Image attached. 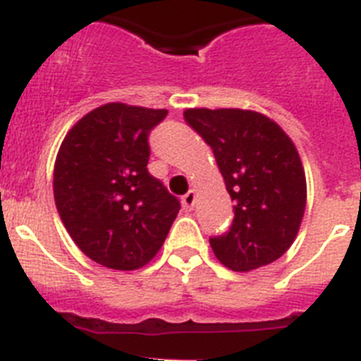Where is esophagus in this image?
Masks as SVG:
<instances>
[{"label": "esophagus", "instance_id": "34e87169", "mask_svg": "<svg viewBox=\"0 0 361 361\" xmlns=\"http://www.w3.org/2000/svg\"><path fill=\"white\" fill-rule=\"evenodd\" d=\"M195 201H197V193L193 192V190H190V192H188L186 195L183 197V204H184V208H186V210H193Z\"/></svg>", "mask_w": 361, "mask_h": 361}]
</instances>
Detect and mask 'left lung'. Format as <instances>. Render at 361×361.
Returning a JSON list of instances; mask_svg holds the SVG:
<instances>
[{
  "mask_svg": "<svg viewBox=\"0 0 361 361\" xmlns=\"http://www.w3.org/2000/svg\"><path fill=\"white\" fill-rule=\"evenodd\" d=\"M184 120L214 151L233 201V221L210 237L233 272L274 263L294 243L307 204V180L294 142L269 116L246 109H186Z\"/></svg>",
  "mask_w": 361,
  "mask_h": 361,
  "instance_id": "left-lung-1",
  "label": "left lung"
}]
</instances>
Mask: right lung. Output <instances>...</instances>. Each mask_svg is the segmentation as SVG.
I'll use <instances>...</instances> for the list:
<instances>
[{"instance_id": "obj_1", "label": "right lung", "mask_w": 361, "mask_h": 361, "mask_svg": "<svg viewBox=\"0 0 361 361\" xmlns=\"http://www.w3.org/2000/svg\"><path fill=\"white\" fill-rule=\"evenodd\" d=\"M166 109L106 104L66 135L54 164V202L80 250L113 270L149 263L180 202L149 175L151 129Z\"/></svg>"}]
</instances>
